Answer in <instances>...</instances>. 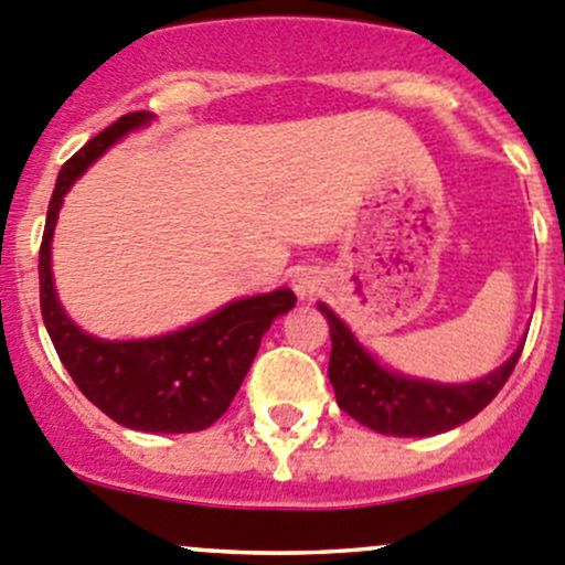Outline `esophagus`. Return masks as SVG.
I'll return each instance as SVG.
<instances>
[{
  "mask_svg": "<svg viewBox=\"0 0 565 565\" xmlns=\"http://www.w3.org/2000/svg\"><path fill=\"white\" fill-rule=\"evenodd\" d=\"M295 292H298V298H311V295L320 292L322 287V278L320 273L311 270V267H306V270H300L298 276H295Z\"/></svg>",
  "mask_w": 565,
  "mask_h": 565,
  "instance_id": "1",
  "label": "esophagus"
}]
</instances>
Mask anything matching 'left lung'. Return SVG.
<instances>
[{"mask_svg": "<svg viewBox=\"0 0 565 565\" xmlns=\"http://www.w3.org/2000/svg\"><path fill=\"white\" fill-rule=\"evenodd\" d=\"M320 311L331 326L328 377L337 392L339 408L366 428L399 439L445 434L478 416L505 386L524 348L522 344L500 370L486 375L483 381L445 386L386 372L355 342L348 326L326 303H320Z\"/></svg>", "mask_w": 565, "mask_h": 565, "instance_id": "8db88e82", "label": "left lung"}]
</instances>
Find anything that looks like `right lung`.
I'll return each mask as SVG.
<instances>
[{"mask_svg": "<svg viewBox=\"0 0 565 565\" xmlns=\"http://www.w3.org/2000/svg\"><path fill=\"white\" fill-rule=\"evenodd\" d=\"M149 118V113L120 115L115 124L87 140L60 171L38 256L41 315L68 375L109 419L146 434H195L226 414L254 364L267 328L295 306L292 289L234 300L204 322L168 337L104 342L82 333L63 315L49 265V243L63 195L96 157Z\"/></svg>", "mask_w": 565, "mask_h": 565, "instance_id": "obj_1", "label": "right lung"}]
</instances>
